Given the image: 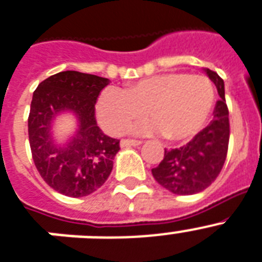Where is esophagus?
<instances>
[{
  "mask_svg": "<svg viewBox=\"0 0 262 262\" xmlns=\"http://www.w3.org/2000/svg\"><path fill=\"white\" fill-rule=\"evenodd\" d=\"M142 142L138 140H121V148H127V146H138Z\"/></svg>",
  "mask_w": 262,
  "mask_h": 262,
  "instance_id": "1",
  "label": "esophagus"
}]
</instances>
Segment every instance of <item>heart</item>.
<instances>
[{
  "instance_id": "obj_1",
  "label": "heart",
  "mask_w": 262,
  "mask_h": 262,
  "mask_svg": "<svg viewBox=\"0 0 262 262\" xmlns=\"http://www.w3.org/2000/svg\"><path fill=\"white\" fill-rule=\"evenodd\" d=\"M214 104V88L200 74L164 73L144 78L126 89L107 88L97 101V118L109 135H120L146 111L153 122L135 127L138 133H162L184 141L199 133Z\"/></svg>"
}]
</instances>
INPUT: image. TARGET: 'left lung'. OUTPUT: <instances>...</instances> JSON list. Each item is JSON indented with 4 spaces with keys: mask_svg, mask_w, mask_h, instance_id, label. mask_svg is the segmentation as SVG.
Segmentation results:
<instances>
[{
    "mask_svg": "<svg viewBox=\"0 0 262 262\" xmlns=\"http://www.w3.org/2000/svg\"><path fill=\"white\" fill-rule=\"evenodd\" d=\"M205 72L220 96L213 120L186 145L170 150L165 149L162 161L151 169L156 181L174 194L202 192L217 179L226 160L230 130L224 80L213 70L205 69Z\"/></svg>",
    "mask_w": 262,
    "mask_h": 262,
    "instance_id": "obj_1",
    "label": "left lung"
}]
</instances>
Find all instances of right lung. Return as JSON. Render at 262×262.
<instances>
[{"instance_id":"obj_1","label":"right lung","mask_w":262,"mask_h":262,"mask_svg":"<svg viewBox=\"0 0 262 262\" xmlns=\"http://www.w3.org/2000/svg\"><path fill=\"white\" fill-rule=\"evenodd\" d=\"M111 81L67 70L53 74L33 93L28 118L33 161L43 181L69 197L92 194L104 185L120 150V140L104 135L94 117L98 94ZM70 111L79 129L65 144L52 140V121Z\"/></svg>"}]
</instances>
